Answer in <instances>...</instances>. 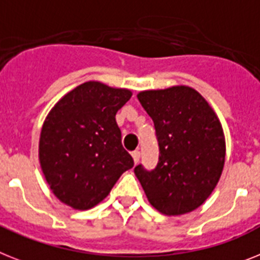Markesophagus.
<instances>
[{
  "label": "esophagus",
  "mask_w": 260,
  "mask_h": 260,
  "mask_svg": "<svg viewBox=\"0 0 260 260\" xmlns=\"http://www.w3.org/2000/svg\"><path fill=\"white\" fill-rule=\"evenodd\" d=\"M132 157H134L135 164H137L139 160H140V152H139V150H134V152H132Z\"/></svg>",
  "instance_id": "34e87169"
}]
</instances>
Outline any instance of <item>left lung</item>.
I'll use <instances>...</instances> for the list:
<instances>
[{
    "label": "left lung",
    "mask_w": 260,
    "mask_h": 260,
    "mask_svg": "<svg viewBox=\"0 0 260 260\" xmlns=\"http://www.w3.org/2000/svg\"><path fill=\"white\" fill-rule=\"evenodd\" d=\"M137 99L152 117L158 162L152 171L135 168L148 201L165 215H180L204 204L224 165L222 125L196 89L176 86L143 91Z\"/></svg>",
    "instance_id": "8db88e82"
}]
</instances>
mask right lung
I'll list each match as a JSON object with an SVG mask.
<instances>
[{
    "instance_id": "add662e5",
    "label": "right lung",
    "mask_w": 260,
    "mask_h": 260,
    "mask_svg": "<svg viewBox=\"0 0 260 260\" xmlns=\"http://www.w3.org/2000/svg\"><path fill=\"white\" fill-rule=\"evenodd\" d=\"M131 96L129 89L86 82L50 111L39 139V161L63 204L78 210L93 208L134 167L115 119Z\"/></svg>"
}]
</instances>
